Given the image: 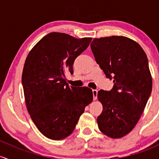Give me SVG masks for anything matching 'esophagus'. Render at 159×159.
Returning a JSON list of instances; mask_svg holds the SVG:
<instances>
[{
  "label": "esophagus",
  "mask_w": 159,
  "mask_h": 159,
  "mask_svg": "<svg viewBox=\"0 0 159 159\" xmlns=\"http://www.w3.org/2000/svg\"><path fill=\"white\" fill-rule=\"evenodd\" d=\"M92 94H93L94 101H95V100L97 99V97H98V91L95 90V89H93V90H92Z\"/></svg>",
  "instance_id": "34e87169"
}]
</instances>
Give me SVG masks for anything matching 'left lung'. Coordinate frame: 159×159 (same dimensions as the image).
<instances>
[{"label": "left lung", "mask_w": 159, "mask_h": 159, "mask_svg": "<svg viewBox=\"0 0 159 159\" xmlns=\"http://www.w3.org/2000/svg\"><path fill=\"white\" fill-rule=\"evenodd\" d=\"M91 49L106 77L114 83L109 92H98L103 105L98 128L107 136L121 138L136 125L152 92L147 55L137 42L123 36L94 39Z\"/></svg>", "instance_id": "1"}]
</instances>
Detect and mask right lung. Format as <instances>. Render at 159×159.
<instances>
[{
    "label": "right lung",
    "instance_id": "obj_1",
    "mask_svg": "<svg viewBox=\"0 0 159 159\" xmlns=\"http://www.w3.org/2000/svg\"><path fill=\"white\" fill-rule=\"evenodd\" d=\"M92 40L52 32L27 56L22 76L27 110L39 131L51 140H62L72 134L93 100L92 89L69 86L65 77L67 70L74 74L75 59Z\"/></svg>",
    "mask_w": 159,
    "mask_h": 159
}]
</instances>
